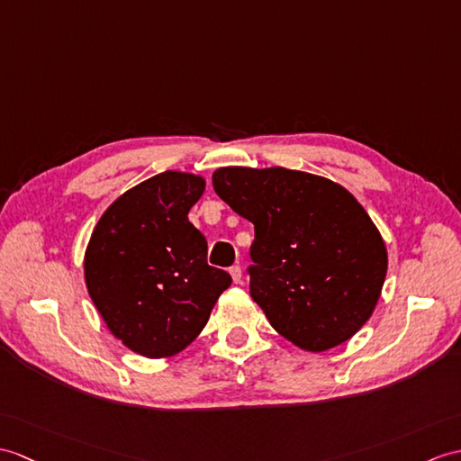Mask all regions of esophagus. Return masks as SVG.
I'll list each match as a JSON object with an SVG mask.
<instances>
[{"label": "esophagus", "mask_w": 461, "mask_h": 461, "mask_svg": "<svg viewBox=\"0 0 461 461\" xmlns=\"http://www.w3.org/2000/svg\"><path fill=\"white\" fill-rule=\"evenodd\" d=\"M230 275H231V279H233L235 285L241 283V267L240 265H233L230 269Z\"/></svg>", "instance_id": "esophagus-1"}]
</instances>
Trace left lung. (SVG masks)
<instances>
[{
	"label": "left lung",
	"mask_w": 461,
	"mask_h": 461,
	"mask_svg": "<svg viewBox=\"0 0 461 461\" xmlns=\"http://www.w3.org/2000/svg\"><path fill=\"white\" fill-rule=\"evenodd\" d=\"M213 190L255 226L251 298L304 351H328L371 318L387 276V245L338 182L283 167H221Z\"/></svg>",
	"instance_id": "8db88e82"
}]
</instances>
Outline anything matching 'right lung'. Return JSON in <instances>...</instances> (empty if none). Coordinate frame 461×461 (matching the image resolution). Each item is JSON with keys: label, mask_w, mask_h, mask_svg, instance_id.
Listing matches in <instances>:
<instances>
[{"label": "right lung", "mask_w": 461, "mask_h": 461, "mask_svg": "<svg viewBox=\"0 0 461 461\" xmlns=\"http://www.w3.org/2000/svg\"><path fill=\"white\" fill-rule=\"evenodd\" d=\"M206 178L165 170L113 200L86 245L84 281L112 336L139 356L167 359L204 330L231 285L206 261L208 243L188 212Z\"/></svg>", "instance_id": "right-lung-1"}]
</instances>
